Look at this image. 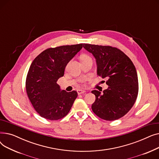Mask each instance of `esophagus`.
<instances>
[{"label":"esophagus","instance_id":"esophagus-1","mask_svg":"<svg viewBox=\"0 0 159 159\" xmlns=\"http://www.w3.org/2000/svg\"><path fill=\"white\" fill-rule=\"evenodd\" d=\"M77 93L79 95H80V94H83L86 93V91L85 90H82V89H78L77 90Z\"/></svg>","mask_w":159,"mask_h":159}]
</instances>
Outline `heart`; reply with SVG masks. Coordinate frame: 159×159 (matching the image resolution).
Returning <instances> with one entry per match:
<instances>
[{
    "mask_svg": "<svg viewBox=\"0 0 159 159\" xmlns=\"http://www.w3.org/2000/svg\"><path fill=\"white\" fill-rule=\"evenodd\" d=\"M86 57H88V56H83L82 57V58H86Z\"/></svg>",
    "mask_w": 159,
    "mask_h": 159,
    "instance_id": "1",
    "label": "heart"
}]
</instances>
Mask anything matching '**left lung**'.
I'll use <instances>...</instances> for the list:
<instances>
[{"instance_id": "8db88e82", "label": "left lung", "mask_w": 159, "mask_h": 159, "mask_svg": "<svg viewBox=\"0 0 159 159\" xmlns=\"http://www.w3.org/2000/svg\"><path fill=\"white\" fill-rule=\"evenodd\" d=\"M95 58L97 75L106 79L103 93L93 90L96 99L91 106L100 118L115 120L126 115L135 104L139 91L137 73L130 58L120 49L108 46L84 44Z\"/></svg>"}]
</instances>
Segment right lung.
Returning <instances> with one entry per match:
<instances>
[{"mask_svg": "<svg viewBox=\"0 0 159 159\" xmlns=\"http://www.w3.org/2000/svg\"><path fill=\"white\" fill-rule=\"evenodd\" d=\"M82 44L49 48L39 54L29 69L26 88L36 111L44 119H61L70 111L77 92H67L57 84L66 65L82 48Z\"/></svg>", "mask_w": 159, "mask_h": 159, "instance_id": "1", "label": "right lung"}]
</instances>
